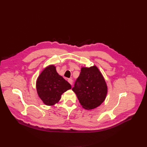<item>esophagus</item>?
<instances>
[{"label":"esophagus","mask_w":147,"mask_h":147,"mask_svg":"<svg viewBox=\"0 0 147 147\" xmlns=\"http://www.w3.org/2000/svg\"><path fill=\"white\" fill-rule=\"evenodd\" d=\"M68 82L69 83V84H71V85H72V84H73V80H72L71 79H68Z\"/></svg>","instance_id":"obj_1"}]
</instances>
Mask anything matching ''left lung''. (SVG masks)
Instances as JSON below:
<instances>
[{
	"mask_svg": "<svg viewBox=\"0 0 147 147\" xmlns=\"http://www.w3.org/2000/svg\"><path fill=\"white\" fill-rule=\"evenodd\" d=\"M72 90L82 107L88 110L101 105L108 93L105 79L96 65L81 68L80 75Z\"/></svg>",
	"mask_w": 147,
	"mask_h": 147,
	"instance_id": "left-lung-1",
	"label": "left lung"
}]
</instances>
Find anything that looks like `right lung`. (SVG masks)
<instances>
[{
    "mask_svg": "<svg viewBox=\"0 0 147 147\" xmlns=\"http://www.w3.org/2000/svg\"><path fill=\"white\" fill-rule=\"evenodd\" d=\"M37 95L46 105L52 106L57 104L61 95L71 86L57 71L53 64L45 67L36 80Z\"/></svg>",
    "mask_w": 147,
    "mask_h": 147,
    "instance_id": "obj_1",
    "label": "right lung"
}]
</instances>
